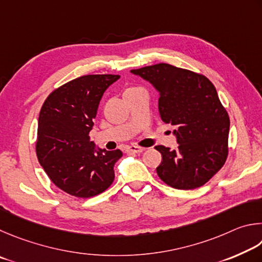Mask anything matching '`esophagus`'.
<instances>
[{"label": "esophagus", "instance_id": "esophagus-1", "mask_svg": "<svg viewBox=\"0 0 262 262\" xmlns=\"http://www.w3.org/2000/svg\"><path fill=\"white\" fill-rule=\"evenodd\" d=\"M143 147H139V146H128V147L126 148V152L127 153H141L144 152Z\"/></svg>", "mask_w": 262, "mask_h": 262}]
</instances>
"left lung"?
Returning <instances> with one entry per match:
<instances>
[{
	"mask_svg": "<svg viewBox=\"0 0 262 262\" xmlns=\"http://www.w3.org/2000/svg\"><path fill=\"white\" fill-rule=\"evenodd\" d=\"M131 73L159 93V113L175 127L178 147L157 146L162 161L159 177L173 189L192 190L207 183L226 162L230 119L216 89L205 76L159 63Z\"/></svg>",
	"mask_w": 262,
	"mask_h": 262,
	"instance_id": "8db88e82",
	"label": "left lung"
}]
</instances>
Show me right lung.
Listing matches in <instances>:
<instances>
[{"label":"right lung","mask_w":262,"mask_h":262,"mask_svg":"<svg viewBox=\"0 0 262 262\" xmlns=\"http://www.w3.org/2000/svg\"><path fill=\"white\" fill-rule=\"evenodd\" d=\"M118 75H87L58 87L43 102L38 121V160L55 185L78 198L102 193L115 178L119 149L90 138L100 100Z\"/></svg>","instance_id":"add662e5"}]
</instances>
